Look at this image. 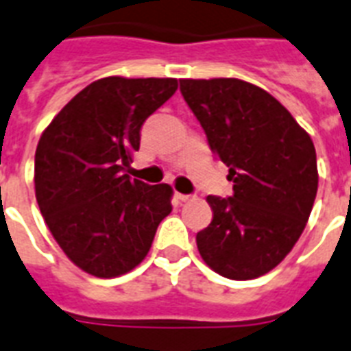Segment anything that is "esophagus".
<instances>
[{
	"instance_id": "obj_1",
	"label": "esophagus",
	"mask_w": 351,
	"mask_h": 351,
	"mask_svg": "<svg viewBox=\"0 0 351 351\" xmlns=\"http://www.w3.org/2000/svg\"><path fill=\"white\" fill-rule=\"evenodd\" d=\"M176 198H178V200H182V202H189V200H191V195H182V193H176Z\"/></svg>"
}]
</instances>
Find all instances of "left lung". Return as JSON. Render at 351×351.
<instances>
[{
  "label": "left lung",
  "mask_w": 351,
  "mask_h": 351,
  "mask_svg": "<svg viewBox=\"0 0 351 351\" xmlns=\"http://www.w3.org/2000/svg\"><path fill=\"white\" fill-rule=\"evenodd\" d=\"M233 195H209L213 220L197 233L204 262L233 280L271 271L299 240L319 173L310 134L269 93L237 78L180 80Z\"/></svg>",
  "instance_id": "obj_1"
}]
</instances>
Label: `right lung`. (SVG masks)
<instances>
[{
  "mask_svg": "<svg viewBox=\"0 0 351 351\" xmlns=\"http://www.w3.org/2000/svg\"><path fill=\"white\" fill-rule=\"evenodd\" d=\"M178 89L175 78L109 76L80 90L41 134L36 200L63 253L89 275L131 271L171 213L173 189L132 180L140 129Z\"/></svg>",
  "mask_w": 351,
  "mask_h": 351,
  "instance_id": "add662e5",
  "label": "right lung"
}]
</instances>
